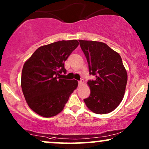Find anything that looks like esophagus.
Instances as JSON below:
<instances>
[{"label":"esophagus","mask_w":149,"mask_h":149,"mask_svg":"<svg viewBox=\"0 0 149 149\" xmlns=\"http://www.w3.org/2000/svg\"><path fill=\"white\" fill-rule=\"evenodd\" d=\"M83 83H84V80H83V79H81V80L79 81V86H80V85H83Z\"/></svg>","instance_id":"esophagus-1"}]
</instances>
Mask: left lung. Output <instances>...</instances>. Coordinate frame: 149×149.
Masks as SVG:
<instances>
[{"mask_svg": "<svg viewBox=\"0 0 149 149\" xmlns=\"http://www.w3.org/2000/svg\"><path fill=\"white\" fill-rule=\"evenodd\" d=\"M87 58L89 74L95 77L89 80V96L84 99L87 108L96 114L114 111L123 100L127 74L120 55L106 43L79 40Z\"/></svg>", "mask_w": 149, "mask_h": 149, "instance_id": "1", "label": "left lung"}]
</instances>
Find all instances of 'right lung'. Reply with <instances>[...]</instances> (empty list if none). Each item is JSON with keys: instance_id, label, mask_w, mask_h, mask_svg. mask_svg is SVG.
Instances as JSON below:
<instances>
[{"instance_id": "obj_1", "label": "right lung", "mask_w": 149, "mask_h": 149, "mask_svg": "<svg viewBox=\"0 0 149 149\" xmlns=\"http://www.w3.org/2000/svg\"><path fill=\"white\" fill-rule=\"evenodd\" d=\"M77 40H60L38 48L24 64L21 86L32 111L45 117L60 113L78 86L76 80L61 79L64 62L79 45Z\"/></svg>"}]
</instances>
